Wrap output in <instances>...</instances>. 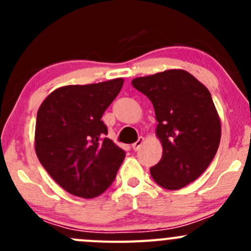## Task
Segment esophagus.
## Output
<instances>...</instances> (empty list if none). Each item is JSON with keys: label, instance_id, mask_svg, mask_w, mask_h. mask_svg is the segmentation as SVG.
<instances>
[{"label": "esophagus", "instance_id": "esophagus-1", "mask_svg": "<svg viewBox=\"0 0 251 251\" xmlns=\"http://www.w3.org/2000/svg\"><path fill=\"white\" fill-rule=\"evenodd\" d=\"M143 142H144V138L143 137L138 138V141L135 142V143L132 144V149H133V151H140V148L142 147V144H143Z\"/></svg>", "mask_w": 251, "mask_h": 251}]
</instances>
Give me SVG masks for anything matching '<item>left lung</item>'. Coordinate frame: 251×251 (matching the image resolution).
Segmentation results:
<instances>
[{"label": "left lung", "instance_id": "8db88e82", "mask_svg": "<svg viewBox=\"0 0 251 251\" xmlns=\"http://www.w3.org/2000/svg\"><path fill=\"white\" fill-rule=\"evenodd\" d=\"M132 86L153 103L156 135L163 156L151 174L166 189L196 181L214 159L221 123L209 90L184 70H166L132 80Z\"/></svg>", "mask_w": 251, "mask_h": 251}]
</instances>
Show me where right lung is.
Returning a JSON list of instances; mask_svg holds the SVG:
<instances>
[{"instance_id":"right-lung-1","label":"right lung","mask_w":251,"mask_h":251,"mask_svg":"<svg viewBox=\"0 0 251 251\" xmlns=\"http://www.w3.org/2000/svg\"><path fill=\"white\" fill-rule=\"evenodd\" d=\"M124 85L114 78L53 91L39 108L35 151L45 170L62 188L81 198L107 191L125 151L105 136L102 116Z\"/></svg>"}]
</instances>
